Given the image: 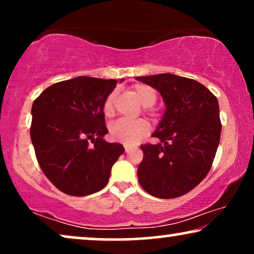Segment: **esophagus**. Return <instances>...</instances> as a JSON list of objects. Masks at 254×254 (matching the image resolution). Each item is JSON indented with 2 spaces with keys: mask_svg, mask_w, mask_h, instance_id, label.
Here are the masks:
<instances>
[{
  "mask_svg": "<svg viewBox=\"0 0 254 254\" xmlns=\"http://www.w3.org/2000/svg\"><path fill=\"white\" fill-rule=\"evenodd\" d=\"M131 149H133V148L128 147V145H125V151H126V152H127V154H128V152H129V151L131 150Z\"/></svg>",
  "mask_w": 254,
  "mask_h": 254,
  "instance_id": "esophagus-1",
  "label": "esophagus"
}]
</instances>
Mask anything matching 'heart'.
Listing matches in <instances>:
<instances>
[{
    "mask_svg": "<svg viewBox=\"0 0 254 254\" xmlns=\"http://www.w3.org/2000/svg\"><path fill=\"white\" fill-rule=\"evenodd\" d=\"M133 93L136 96L142 105L148 107L154 105L157 99V93L151 86L145 84H136L133 86ZM114 93L107 96L103 105V112L106 117H112L114 113ZM150 127L145 120H118L111 125L110 135L113 140L121 143L131 145L137 143L145 134L148 133Z\"/></svg>",
    "mask_w": 254,
    "mask_h": 254,
    "instance_id": "heart-1",
    "label": "heart"
}]
</instances>
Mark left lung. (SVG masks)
<instances>
[{"mask_svg": "<svg viewBox=\"0 0 254 254\" xmlns=\"http://www.w3.org/2000/svg\"><path fill=\"white\" fill-rule=\"evenodd\" d=\"M161 93L165 110L152 136L157 144L141 145L138 183L159 199L189 193L204 179L221 137L217 98L194 79L170 72L138 76Z\"/></svg>", "mask_w": 254, "mask_h": 254, "instance_id": "8db88e82", "label": "left lung"}]
</instances>
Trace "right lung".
Segmentation results:
<instances>
[{
	"label": "right lung",
	"instance_id": "right-lung-1",
	"mask_svg": "<svg viewBox=\"0 0 254 254\" xmlns=\"http://www.w3.org/2000/svg\"><path fill=\"white\" fill-rule=\"evenodd\" d=\"M117 83L78 76L48 86L33 102L31 141L45 176L61 192L85 196L103 190L124 154L123 144L104 140L103 105Z\"/></svg>",
	"mask_w": 254,
	"mask_h": 254
}]
</instances>
